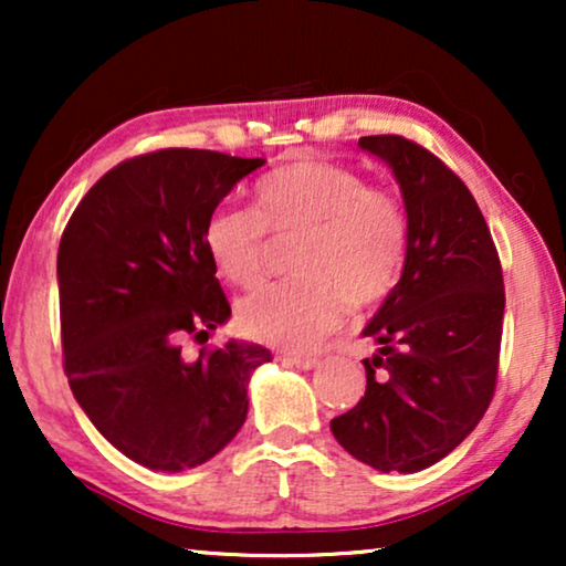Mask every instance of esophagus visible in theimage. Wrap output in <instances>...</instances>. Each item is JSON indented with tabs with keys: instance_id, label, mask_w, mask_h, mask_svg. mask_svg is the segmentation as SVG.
<instances>
[{
	"instance_id": "obj_1",
	"label": "esophagus",
	"mask_w": 566,
	"mask_h": 566,
	"mask_svg": "<svg viewBox=\"0 0 566 566\" xmlns=\"http://www.w3.org/2000/svg\"><path fill=\"white\" fill-rule=\"evenodd\" d=\"M283 360L289 363V366H296L301 370H312L316 363H319V358H316V355H285Z\"/></svg>"
}]
</instances>
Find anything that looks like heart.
<instances>
[{"label": "heart", "instance_id": "b5f03b06", "mask_svg": "<svg viewBox=\"0 0 566 566\" xmlns=\"http://www.w3.org/2000/svg\"><path fill=\"white\" fill-rule=\"evenodd\" d=\"M296 237L289 281L268 283L237 306V324L265 345L304 350L337 329L350 304L389 296L407 252L401 200L366 177L324 159L291 161L254 188L252 208L221 206L208 216L203 247L216 273L234 285L262 275L270 237Z\"/></svg>", "mask_w": 566, "mask_h": 566}]
</instances>
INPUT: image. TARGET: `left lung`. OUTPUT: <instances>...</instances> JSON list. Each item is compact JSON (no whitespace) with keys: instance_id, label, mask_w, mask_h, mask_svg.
<instances>
[{"instance_id":"obj_1","label":"left lung","mask_w":566,"mask_h":566,"mask_svg":"<svg viewBox=\"0 0 566 566\" xmlns=\"http://www.w3.org/2000/svg\"><path fill=\"white\" fill-rule=\"evenodd\" d=\"M358 146L391 167L407 211L399 283L363 337L366 394L329 422L355 459L415 474L476 428L497 384L505 285L490 227L461 177L405 136Z\"/></svg>"}]
</instances>
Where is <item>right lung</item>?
Instances as JSON below:
<instances>
[{"mask_svg":"<svg viewBox=\"0 0 566 566\" xmlns=\"http://www.w3.org/2000/svg\"><path fill=\"white\" fill-rule=\"evenodd\" d=\"M265 159L161 149L120 161L92 185L59 244L64 370L84 415L130 461L196 469L247 420V384L270 360L229 339L196 360L182 339L231 316L203 227Z\"/></svg>","mask_w":566,"mask_h":566,"instance_id":"add662e5","label":"right lung"}]
</instances>
